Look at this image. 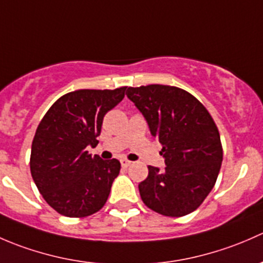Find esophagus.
<instances>
[{
  "label": "esophagus",
  "mask_w": 263,
  "mask_h": 263,
  "mask_svg": "<svg viewBox=\"0 0 263 263\" xmlns=\"http://www.w3.org/2000/svg\"><path fill=\"white\" fill-rule=\"evenodd\" d=\"M121 165L123 166V168H128L129 165H131L132 164V161H129V160H127V159H121Z\"/></svg>",
  "instance_id": "obj_1"
}]
</instances>
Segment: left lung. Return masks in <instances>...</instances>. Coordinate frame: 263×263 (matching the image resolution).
<instances>
[{"label":"left lung","mask_w":263,"mask_h":263,"mask_svg":"<svg viewBox=\"0 0 263 263\" xmlns=\"http://www.w3.org/2000/svg\"><path fill=\"white\" fill-rule=\"evenodd\" d=\"M127 97L161 144L165 169L148 165L139 184L145 205L164 216L191 214L216 183L222 161L220 134L202 103L169 85L128 87Z\"/></svg>","instance_id":"1"}]
</instances>
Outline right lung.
Returning a JSON list of instances; mask_svg holds the SVG:
<instances>
[{
  "instance_id": "obj_1",
  "label": "right lung",
  "mask_w": 263,
  "mask_h": 263,
  "mask_svg": "<svg viewBox=\"0 0 263 263\" xmlns=\"http://www.w3.org/2000/svg\"><path fill=\"white\" fill-rule=\"evenodd\" d=\"M124 91L126 86L67 92L39 123L31 144V177L58 214L85 217L107 202L121 163L91 156L86 147L97 146L103 118L123 99Z\"/></svg>"
}]
</instances>
